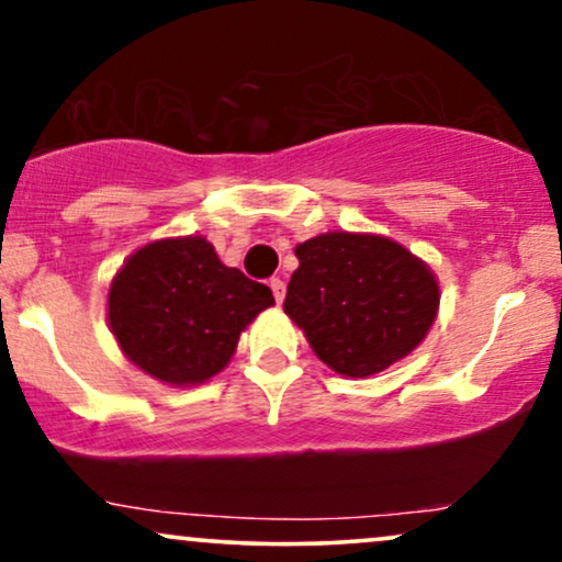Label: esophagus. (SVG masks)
Segmentation results:
<instances>
[{"label":"esophagus","mask_w":562,"mask_h":562,"mask_svg":"<svg viewBox=\"0 0 562 562\" xmlns=\"http://www.w3.org/2000/svg\"><path fill=\"white\" fill-rule=\"evenodd\" d=\"M268 286H270V292H273V296H276V302H283V296H286V283H283L281 279H270L268 281Z\"/></svg>","instance_id":"1"}]
</instances>
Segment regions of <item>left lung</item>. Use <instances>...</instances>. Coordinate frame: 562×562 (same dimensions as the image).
<instances>
[{
  "label": "left lung",
  "instance_id": "left-lung-1",
  "mask_svg": "<svg viewBox=\"0 0 562 562\" xmlns=\"http://www.w3.org/2000/svg\"><path fill=\"white\" fill-rule=\"evenodd\" d=\"M294 252L300 268L283 313L338 375H378L425 341L440 307L438 276L404 245L380 234L325 232Z\"/></svg>",
  "mask_w": 562,
  "mask_h": 562
}]
</instances>
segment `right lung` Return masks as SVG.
Wrapping results in <instances>:
<instances>
[{"instance_id": "add662e5", "label": "right lung", "mask_w": 562, "mask_h": 562, "mask_svg": "<svg viewBox=\"0 0 562 562\" xmlns=\"http://www.w3.org/2000/svg\"><path fill=\"white\" fill-rule=\"evenodd\" d=\"M276 304L266 283L218 260L200 234L156 239L116 270L109 328L137 370L171 387L207 383L237 351L241 330Z\"/></svg>"}]
</instances>
